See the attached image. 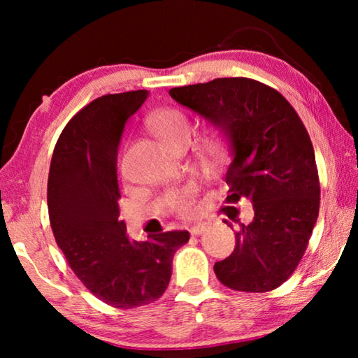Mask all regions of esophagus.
I'll list each match as a JSON object with an SVG mask.
<instances>
[{"mask_svg":"<svg viewBox=\"0 0 358 358\" xmlns=\"http://www.w3.org/2000/svg\"><path fill=\"white\" fill-rule=\"evenodd\" d=\"M207 224L205 222H202V224H194V226L189 229V232H191V235H201V234H203L205 230H207Z\"/></svg>","mask_w":358,"mask_h":358,"instance_id":"obj_1","label":"esophagus"}]
</instances>
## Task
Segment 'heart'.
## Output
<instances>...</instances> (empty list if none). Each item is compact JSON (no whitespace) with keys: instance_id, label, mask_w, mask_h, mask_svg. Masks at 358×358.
I'll use <instances>...</instances> for the list:
<instances>
[{"instance_id":"obj_1","label":"heart","mask_w":358,"mask_h":358,"mask_svg":"<svg viewBox=\"0 0 358 358\" xmlns=\"http://www.w3.org/2000/svg\"><path fill=\"white\" fill-rule=\"evenodd\" d=\"M148 126L166 147H171L181 138H189V120L180 108H162V110L155 112L148 118ZM201 151L207 161L216 159L221 153V141L216 136L205 137ZM171 207L180 216L192 215L196 211L194 191L186 189L178 196H175L171 202Z\"/></svg>"}]
</instances>
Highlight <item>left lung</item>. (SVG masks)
Wrapping results in <instances>:
<instances>
[{
	"label": "left lung",
	"instance_id": "left-lung-1",
	"mask_svg": "<svg viewBox=\"0 0 358 358\" xmlns=\"http://www.w3.org/2000/svg\"><path fill=\"white\" fill-rule=\"evenodd\" d=\"M169 94L227 138V201L246 197L252 203L254 217L235 232L234 252L215 264L217 280L241 292L280 287L300 264L319 215L316 157L300 117L281 93L245 77L215 78Z\"/></svg>",
	"mask_w": 358,
	"mask_h": 358
}]
</instances>
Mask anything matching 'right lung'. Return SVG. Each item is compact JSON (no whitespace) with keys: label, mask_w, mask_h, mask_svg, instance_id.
<instances>
[{"label":"right lung","mask_w":358,"mask_h":358,"mask_svg":"<svg viewBox=\"0 0 358 358\" xmlns=\"http://www.w3.org/2000/svg\"><path fill=\"white\" fill-rule=\"evenodd\" d=\"M147 90L106 94L71 118L53 150L47 205L57 245L72 271L107 305L129 310L164 294L187 230L129 240L120 216L118 147Z\"/></svg>","instance_id":"obj_1"}]
</instances>
